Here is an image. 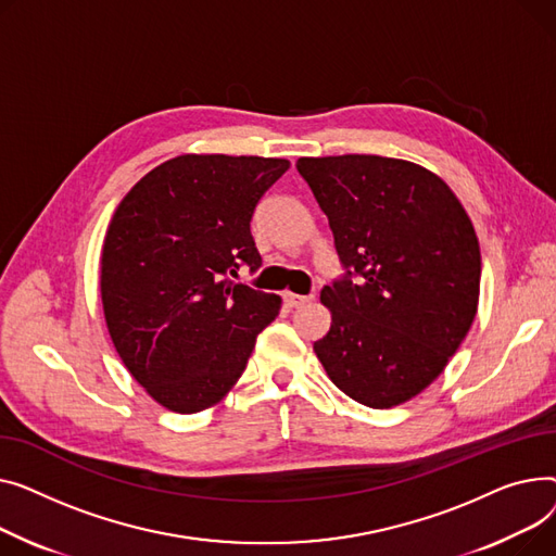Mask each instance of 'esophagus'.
<instances>
[{
    "mask_svg": "<svg viewBox=\"0 0 556 556\" xmlns=\"http://www.w3.org/2000/svg\"><path fill=\"white\" fill-rule=\"evenodd\" d=\"M285 303L289 305V307H303L305 303H309L314 296H299V293H291V291H287L285 293Z\"/></svg>",
    "mask_w": 556,
    "mask_h": 556,
    "instance_id": "1",
    "label": "esophagus"
}]
</instances>
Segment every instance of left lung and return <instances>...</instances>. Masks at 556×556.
Listing matches in <instances>:
<instances>
[{
    "label": "left lung",
    "instance_id": "8db88e82",
    "mask_svg": "<svg viewBox=\"0 0 556 556\" xmlns=\"http://www.w3.org/2000/svg\"><path fill=\"white\" fill-rule=\"evenodd\" d=\"M345 274L320 291L330 332L314 352L334 386L393 408L440 377L478 312L480 247L431 170L377 154L303 156Z\"/></svg>",
    "mask_w": 556,
    "mask_h": 556
}]
</instances>
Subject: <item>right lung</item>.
<instances>
[{
	"label": "right lung",
	"instance_id": "1",
	"mask_svg": "<svg viewBox=\"0 0 556 556\" xmlns=\"http://www.w3.org/2000/svg\"><path fill=\"white\" fill-rule=\"evenodd\" d=\"M287 159L181 154L118 204L101 255L112 343L146 393L175 413L217 404L242 377L280 296L231 280L263 265L251 217Z\"/></svg>",
	"mask_w": 556,
	"mask_h": 556
}]
</instances>
